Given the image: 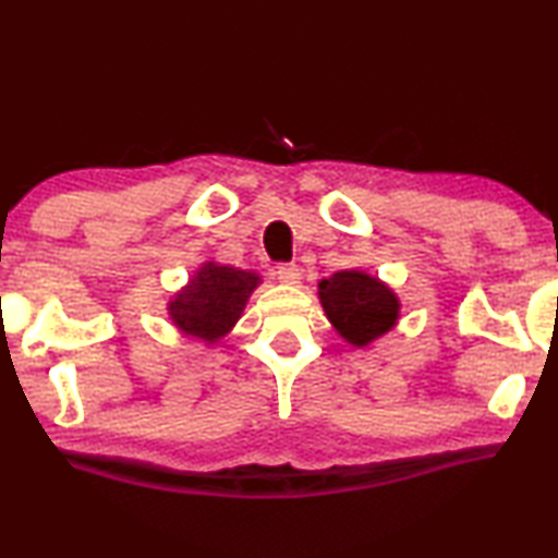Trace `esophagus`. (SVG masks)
I'll return each mask as SVG.
<instances>
[{
	"label": "esophagus",
	"instance_id": "obj_1",
	"mask_svg": "<svg viewBox=\"0 0 558 558\" xmlns=\"http://www.w3.org/2000/svg\"><path fill=\"white\" fill-rule=\"evenodd\" d=\"M276 276L280 282H286V286H295V282H301V268L293 263H280Z\"/></svg>",
	"mask_w": 558,
	"mask_h": 558
}]
</instances>
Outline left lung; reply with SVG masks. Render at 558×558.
Masks as SVG:
<instances>
[{"instance_id": "left-lung-1", "label": "left lung", "mask_w": 558, "mask_h": 558, "mask_svg": "<svg viewBox=\"0 0 558 558\" xmlns=\"http://www.w3.org/2000/svg\"><path fill=\"white\" fill-rule=\"evenodd\" d=\"M318 298L336 331L359 349L387 333L399 318V298L361 270H341L320 280Z\"/></svg>"}]
</instances>
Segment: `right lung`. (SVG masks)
Here are the masks:
<instances>
[{
  "mask_svg": "<svg viewBox=\"0 0 558 558\" xmlns=\"http://www.w3.org/2000/svg\"><path fill=\"white\" fill-rule=\"evenodd\" d=\"M260 286V276L230 265L204 263L169 301V318L179 331L207 343H215L230 333L245 311L253 290Z\"/></svg>",
  "mask_w": 558,
  "mask_h": 558,
  "instance_id": "right-lung-1",
  "label": "right lung"
}]
</instances>
